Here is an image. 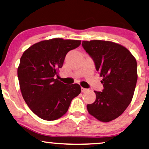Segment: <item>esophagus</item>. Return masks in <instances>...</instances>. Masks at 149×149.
<instances>
[{
  "label": "esophagus",
  "mask_w": 149,
  "mask_h": 149,
  "mask_svg": "<svg viewBox=\"0 0 149 149\" xmlns=\"http://www.w3.org/2000/svg\"><path fill=\"white\" fill-rule=\"evenodd\" d=\"M81 90L82 92H87V91L89 90L88 89H86V88H81Z\"/></svg>",
  "instance_id": "obj_1"
}]
</instances>
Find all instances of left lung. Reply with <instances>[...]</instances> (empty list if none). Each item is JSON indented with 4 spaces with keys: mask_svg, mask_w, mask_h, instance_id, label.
<instances>
[{
    "mask_svg": "<svg viewBox=\"0 0 149 149\" xmlns=\"http://www.w3.org/2000/svg\"><path fill=\"white\" fill-rule=\"evenodd\" d=\"M82 47L103 77L104 89L94 91L96 99L88 104V111L100 121H112L120 116L132 101L138 78L136 59L126 47L114 42L83 41Z\"/></svg>",
    "mask_w": 149,
    "mask_h": 149,
    "instance_id": "8db88e82",
    "label": "left lung"
}]
</instances>
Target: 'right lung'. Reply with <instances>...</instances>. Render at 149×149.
<instances>
[{"label":"right lung","instance_id":"obj_1","mask_svg":"<svg viewBox=\"0 0 149 149\" xmlns=\"http://www.w3.org/2000/svg\"><path fill=\"white\" fill-rule=\"evenodd\" d=\"M80 44L79 40H45L31 46L21 57L17 74L22 96L32 112L45 120L63 116L80 94L79 84L67 85L55 78L66 54Z\"/></svg>","mask_w":149,"mask_h":149}]
</instances>
